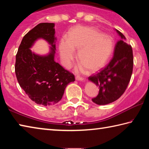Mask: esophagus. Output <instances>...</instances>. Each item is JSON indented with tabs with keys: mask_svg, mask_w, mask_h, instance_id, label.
I'll list each match as a JSON object with an SVG mask.
<instances>
[{
	"mask_svg": "<svg viewBox=\"0 0 149 149\" xmlns=\"http://www.w3.org/2000/svg\"><path fill=\"white\" fill-rule=\"evenodd\" d=\"M75 79L77 80V81H84V80H85V79H84V78L81 77H79V76H77V77H75Z\"/></svg>",
	"mask_w": 149,
	"mask_h": 149,
	"instance_id": "1",
	"label": "esophagus"
}]
</instances>
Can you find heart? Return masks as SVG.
Returning a JSON list of instances; mask_svg holds the SVG:
<instances>
[{"label": "heart", "instance_id": "1", "mask_svg": "<svg viewBox=\"0 0 149 149\" xmlns=\"http://www.w3.org/2000/svg\"><path fill=\"white\" fill-rule=\"evenodd\" d=\"M78 51L81 62L79 70L85 68L90 72L102 68L114 50V41L109 35L103 34L95 27L77 26L70 30L68 39L62 38L59 45V52L65 67L71 65Z\"/></svg>", "mask_w": 149, "mask_h": 149}]
</instances>
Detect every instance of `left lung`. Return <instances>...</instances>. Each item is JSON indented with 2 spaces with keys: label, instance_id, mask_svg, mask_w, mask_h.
<instances>
[{
  "label": "left lung",
  "instance_id": "left-lung-1",
  "mask_svg": "<svg viewBox=\"0 0 149 149\" xmlns=\"http://www.w3.org/2000/svg\"><path fill=\"white\" fill-rule=\"evenodd\" d=\"M115 30L121 39L116 44L112 59L104 69L89 77L90 81L99 88V94L92 99L99 105L110 104L119 99L129 84L133 72L132 48L125 42L124 35Z\"/></svg>",
  "mask_w": 149,
  "mask_h": 149
}]
</instances>
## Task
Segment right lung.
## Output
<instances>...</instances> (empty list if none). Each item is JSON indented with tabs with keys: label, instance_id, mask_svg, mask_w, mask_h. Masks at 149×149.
<instances>
[{
	"label": "right lung",
	"instance_id": "obj_1",
	"mask_svg": "<svg viewBox=\"0 0 149 149\" xmlns=\"http://www.w3.org/2000/svg\"><path fill=\"white\" fill-rule=\"evenodd\" d=\"M55 24L41 23L25 35L16 56L15 73L20 87L36 104L51 106L62 99L65 87L75 77L54 61ZM45 40L51 47L49 54L40 55L31 48L37 40Z\"/></svg>",
	"mask_w": 149,
	"mask_h": 149
}]
</instances>
